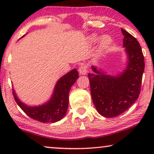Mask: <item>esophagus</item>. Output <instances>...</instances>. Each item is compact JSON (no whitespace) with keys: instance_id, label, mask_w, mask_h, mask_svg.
<instances>
[{"instance_id":"1","label":"esophagus","mask_w":154,"mask_h":154,"mask_svg":"<svg viewBox=\"0 0 154 154\" xmlns=\"http://www.w3.org/2000/svg\"><path fill=\"white\" fill-rule=\"evenodd\" d=\"M80 75H85L88 73V66L86 64H82L79 69Z\"/></svg>"}]
</instances>
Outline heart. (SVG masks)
Instances as JSON below:
<instances>
[{"instance_id": "obj_1", "label": "heart", "mask_w": 154, "mask_h": 154, "mask_svg": "<svg viewBox=\"0 0 154 154\" xmlns=\"http://www.w3.org/2000/svg\"><path fill=\"white\" fill-rule=\"evenodd\" d=\"M99 37L96 34H92L89 36V41L91 43H95L97 42ZM112 42V39L110 35H104L101 38L100 43V50L101 52L104 51L108 48Z\"/></svg>"}]
</instances>
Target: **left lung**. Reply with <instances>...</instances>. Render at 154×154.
Returning <instances> with one entry per match:
<instances>
[{
    "mask_svg": "<svg viewBox=\"0 0 154 154\" xmlns=\"http://www.w3.org/2000/svg\"><path fill=\"white\" fill-rule=\"evenodd\" d=\"M127 66L119 74H106L92 66L88 73L92 102L98 113L106 118L117 116L131 106L140 93L144 60L142 48L135 38L121 29Z\"/></svg>",
    "mask_w": 154,
    "mask_h": 154,
    "instance_id": "left-lung-1",
    "label": "left lung"
}]
</instances>
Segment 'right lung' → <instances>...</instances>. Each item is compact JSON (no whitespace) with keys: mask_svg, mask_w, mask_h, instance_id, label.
<instances>
[{"mask_svg":"<svg viewBox=\"0 0 154 154\" xmlns=\"http://www.w3.org/2000/svg\"><path fill=\"white\" fill-rule=\"evenodd\" d=\"M78 79L79 72L75 69L63 75L57 82L50 100L38 106H31L24 104L17 96L14 90H12V94L17 104L31 119L41 123H55L66 115L69 106V91Z\"/></svg>","mask_w":154,"mask_h":154,"instance_id":"right-lung-1","label":"right lung"}]
</instances>
